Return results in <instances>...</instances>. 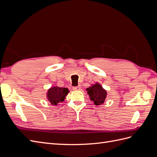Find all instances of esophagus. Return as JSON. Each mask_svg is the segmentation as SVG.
Here are the masks:
<instances>
[{
    "instance_id": "1",
    "label": "esophagus",
    "mask_w": 157,
    "mask_h": 157,
    "mask_svg": "<svg viewBox=\"0 0 157 157\" xmlns=\"http://www.w3.org/2000/svg\"><path fill=\"white\" fill-rule=\"evenodd\" d=\"M73 89L74 90H75V91H77V90H80V86H74L73 88Z\"/></svg>"
}]
</instances>
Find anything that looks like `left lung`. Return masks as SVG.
<instances>
[{"label": "left lung", "instance_id": "left-lung-1", "mask_svg": "<svg viewBox=\"0 0 157 157\" xmlns=\"http://www.w3.org/2000/svg\"><path fill=\"white\" fill-rule=\"evenodd\" d=\"M90 100L93 101L96 105H100L104 103L107 96V92L101 84L98 83L92 85L86 89Z\"/></svg>", "mask_w": 157, "mask_h": 157}]
</instances>
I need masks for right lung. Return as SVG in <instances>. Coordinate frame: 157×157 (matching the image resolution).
<instances>
[{
	"label": "right lung",
	"instance_id": "right-lung-1",
	"mask_svg": "<svg viewBox=\"0 0 157 157\" xmlns=\"http://www.w3.org/2000/svg\"><path fill=\"white\" fill-rule=\"evenodd\" d=\"M69 92V90L66 88H60L58 86L52 87L47 92V98L52 105H57L60 102L64 101Z\"/></svg>",
	"mask_w": 157,
	"mask_h": 157
}]
</instances>
